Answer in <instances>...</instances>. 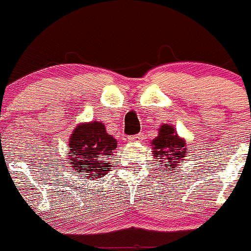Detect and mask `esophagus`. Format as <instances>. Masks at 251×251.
Segmentation results:
<instances>
[{
	"label": "esophagus",
	"mask_w": 251,
	"mask_h": 251,
	"mask_svg": "<svg viewBox=\"0 0 251 251\" xmlns=\"http://www.w3.org/2000/svg\"><path fill=\"white\" fill-rule=\"evenodd\" d=\"M143 140V134H136V135H131L128 138L129 143H134V141Z\"/></svg>",
	"instance_id": "1"
}]
</instances>
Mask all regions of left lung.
Returning <instances> with one entry per match:
<instances>
[{"instance_id": "left-lung-1", "label": "left lung", "mask_w": 251, "mask_h": 251, "mask_svg": "<svg viewBox=\"0 0 251 251\" xmlns=\"http://www.w3.org/2000/svg\"><path fill=\"white\" fill-rule=\"evenodd\" d=\"M151 144H152L153 156L161 158V162H163V165L161 166H163V168L167 171L177 167L178 161L183 162L184 160L185 150H187L184 148L185 141L178 138L173 126L168 125L161 126L158 136H156Z\"/></svg>"}]
</instances>
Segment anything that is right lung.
Segmentation results:
<instances>
[{
    "mask_svg": "<svg viewBox=\"0 0 251 251\" xmlns=\"http://www.w3.org/2000/svg\"><path fill=\"white\" fill-rule=\"evenodd\" d=\"M69 163L80 176L88 178L102 177L110 171L112 151L117 141L106 133L102 123L94 122L80 125L74 129L69 140Z\"/></svg>",
    "mask_w": 251,
    "mask_h": 251,
    "instance_id": "obj_1",
    "label": "right lung"
}]
</instances>
